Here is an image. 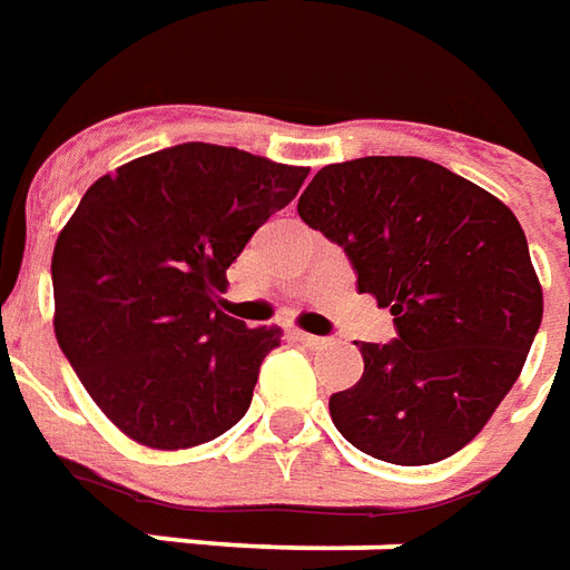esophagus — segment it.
Instances as JSON below:
<instances>
[{
	"mask_svg": "<svg viewBox=\"0 0 570 570\" xmlns=\"http://www.w3.org/2000/svg\"><path fill=\"white\" fill-rule=\"evenodd\" d=\"M294 337L309 346V350H322V346H328V337H316V334H306V331H294Z\"/></svg>",
	"mask_w": 570,
	"mask_h": 570,
	"instance_id": "esophagus-1",
	"label": "esophagus"
}]
</instances>
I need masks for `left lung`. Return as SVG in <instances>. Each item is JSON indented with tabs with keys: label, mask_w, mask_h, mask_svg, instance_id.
Returning <instances> with one entry per match:
<instances>
[{
	"label": "left lung",
	"mask_w": 570,
	"mask_h": 570,
	"mask_svg": "<svg viewBox=\"0 0 570 570\" xmlns=\"http://www.w3.org/2000/svg\"><path fill=\"white\" fill-rule=\"evenodd\" d=\"M337 242L399 341L358 343L365 371L331 421L371 458L423 466L470 445L522 374L543 292L515 214L417 156L325 165L297 202Z\"/></svg>",
	"instance_id": "1"
}]
</instances>
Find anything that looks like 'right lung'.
I'll return each instance as SVG.
<instances>
[{
    "mask_svg": "<svg viewBox=\"0 0 570 570\" xmlns=\"http://www.w3.org/2000/svg\"><path fill=\"white\" fill-rule=\"evenodd\" d=\"M306 175L236 147L180 144L98 177L60 229L55 334L95 405L137 445H205L245 417L282 331L248 328L217 294Z\"/></svg>",
    "mask_w": 570,
    "mask_h": 570,
    "instance_id": "obj_1",
    "label": "right lung"
}]
</instances>
